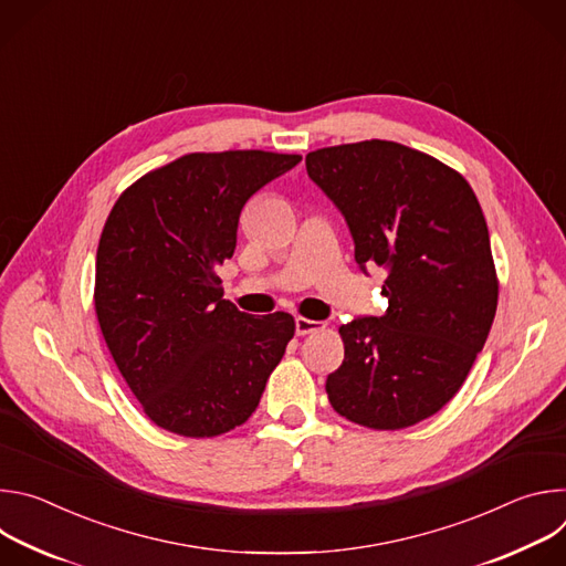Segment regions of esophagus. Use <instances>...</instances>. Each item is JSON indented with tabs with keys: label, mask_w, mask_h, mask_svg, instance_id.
<instances>
[{
	"label": "esophagus",
	"mask_w": 566,
	"mask_h": 566,
	"mask_svg": "<svg viewBox=\"0 0 566 566\" xmlns=\"http://www.w3.org/2000/svg\"><path fill=\"white\" fill-rule=\"evenodd\" d=\"M319 329H325L322 322H315V319H308V317H295V334L297 336H306V334H313V332H319Z\"/></svg>",
	"instance_id": "34e87169"
}]
</instances>
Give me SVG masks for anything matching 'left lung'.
<instances>
[{
    "mask_svg": "<svg viewBox=\"0 0 566 566\" xmlns=\"http://www.w3.org/2000/svg\"><path fill=\"white\" fill-rule=\"evenodd\" d=\"M306 172L345 217L360 271H387V311L340 327L332 406L374 430L415 426L459 391L493 327L497 275L481 206L459 172L391 140L311 151Z\"/></svg>",
    "mask_w": 566,
    "mask_h": 566,
    "instance_id": "obj_1",
    "label": "left lung"
}]
</instances>
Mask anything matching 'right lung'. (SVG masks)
<instances>
[{"label":"right lung","mask_w":566,"mask_h":566,"mask_svg":"<svg viewBox=\"0 0 566 566\" xmlns=\"http://www.w3.org/2000/svg\"><path fill=\"white\" fill-rule=\"evenodd\" d=\"M297 154H188L127 188L96 255L105 343L145 415L181 437H217L258 408L295 322L223 300L241 208Z\"/></svg>","instance_id":"right-lung-1"}]
</instances>
